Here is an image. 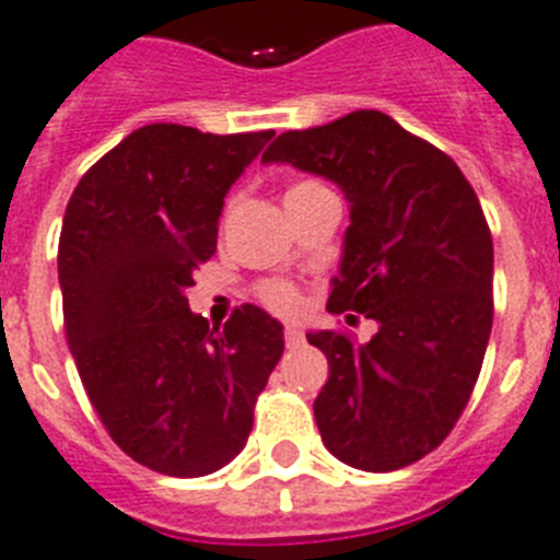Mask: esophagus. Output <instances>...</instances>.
Listing matches in <instances>:
<instances>
[{
  "label": "esophagus",
  "mask_w": 560,
  "mask_h": 560,
  "mask_svg": "<svg viewBox=\"0 0 560 560\" xmlns=\"http://www.w3.org/2000/svg\"><path fill=\"white\" fill-rule=\"evenodd\" d=\"M284 341H288V347H299L304 341V330L299 327V324H288L284 327Z\"/></svg>",
  "instance_id": "obj_1"
}]
</instances>
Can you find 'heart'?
<instances>
[{
	"label": "heart",
	"instance_id": "heart-1",
	"mask_svg": "<svg viewBox=\"0 0 560 560\" xmlns=\"http://www.w3.org/2000/svg\"><path fill=\"white\" fill-rule=\"evenodd\" d=\"M304 187H313V182L293 185L288 192H299V190H304ZM261 295H265V302L270 304V307H279V310L295 307V290L290 288V284H281V281H272V284H267L265 293Z\"/></svg>",
	"mask_w": 560,
	"mask_h": 560
}]
</instances>
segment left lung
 <instances>
[{"label":"left lung","instance_id":"8db88e82","mask_svg":"<svg viewBox=\"0 0 560 560\" xmlns=\"http://www.w3.org/2000/svg\"><path fill=\"white\" fill-rule=\"evenodd\" d=\"M261 162L345 192L327 310L378 324L368 345L307 332L330 364L313 401L324 447L368 472L424 458L467 407L492 330V238L476 190L447 153L378 110L288 130Z\"/></svg>","mask_w":560,"mask_h":560}]
</instances>
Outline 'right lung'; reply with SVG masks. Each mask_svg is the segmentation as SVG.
<instances>
[{"mask_svg":"<svg viewBox=\"0 0 560 560\" xmlns=\"http://www.w3.org/2000/svg\"><path fill=\"white\" fill-rule=\"evenodd\" d=\"M272 136L144 125L84 173L65 210L70 352L110 439L164 476H210L242 453L284 352V327L256 304L222 330L187 304L224 196Z\"/></svg>","mask_w":560,"mask_h":560,"instance_id":"obj_1","label":"right lung"}]
</instances>
